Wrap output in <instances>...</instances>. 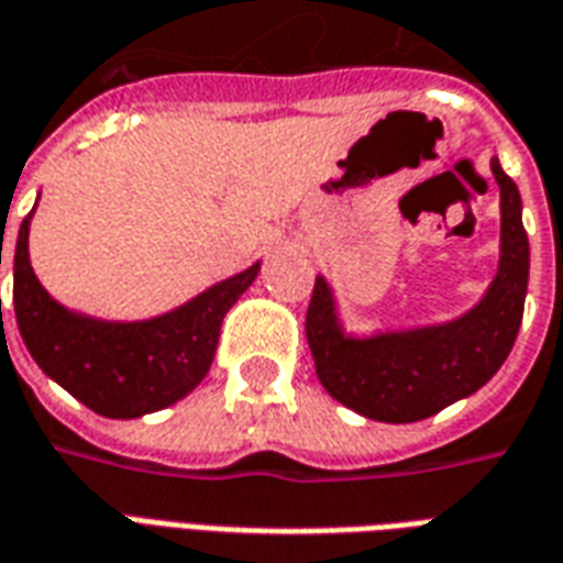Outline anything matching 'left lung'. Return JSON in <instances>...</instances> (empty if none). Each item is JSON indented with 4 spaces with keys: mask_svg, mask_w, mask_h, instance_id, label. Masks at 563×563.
I'll return each mask as SVG.
<instances>
[{
    "mask_svg": "<svg viewBox=\"0 0 563 563\" xmlns=\"http://www.w3.org/2000/svg\"><path fill=\"white\" fill-rule=\"evenodd\" d=\"M500 186V262L476 305L437 325L346 334L325 277H317L307 307V343L319 383L334 401L374 422H419L483 389L507 362L519 334L531 250L521 225V196L497 156Z\"/></svg>",
    "mask_w": 563,
    "mask_h": 563,
    "instance_id": "8db88e82",
    "label": "left lung"
}]
</instances>
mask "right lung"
Segmentation results:
<instances>
[{
	"mask_svg": "<svg viewBox=\"0 0 563 563\" xmlns=\"http://www.w3.org/2000/svg\"><path fill=\"white\" fill-rule=\"evenodd\" d=\"M30 222L32 213L20 222L14 246V317L47 377L108 419L165 410L208 377L222 317L256 280L258 262L162 317L108 322L47 295L30 265Z\"/></svg>",
	"mask_w": 563,
	"mask_h": 563,
	"instance_id": "add662e5",
	"label": "right lung"
}]
</instances>
